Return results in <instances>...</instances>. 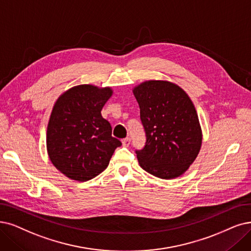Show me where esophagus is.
Here are the masks:
<instances>
[{
    "label": "esophagus",
    "instance_id": "esophagus-1",
    "mask_svg": "<svg viewBox=\"0 0 251 251\" xmlns=\"http://www.w3.org/2000/svg\"><path fill=\"white\" fill-rule=\"evenodd\" d=\"M129 142H131V139H129L128 137H126V138H125V139L122 140V143H123L124 146H128V145H129Z\"/></svg>",
    "mask_w": 251,
    "mask_h": 251
}]
</instances>
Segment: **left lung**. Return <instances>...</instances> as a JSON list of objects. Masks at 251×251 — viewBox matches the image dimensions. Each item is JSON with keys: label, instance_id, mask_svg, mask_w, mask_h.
<instances>
[{"label": "left lung", "instance_id": "left-lung-1", "mask_svg": "<svg viewBox=\"0 0 251 251\" xmlns=\"http://www.w3.org/2000/svg\"><path fill=\"white\" fill-rule=\"evenodd\" d=\"M133 94L146 134L143 149L136 150L140 167L162 179L183 175L197 158L203 134L196 108L179 85L147 80Z\"/></svg>", "mask_w": 251, "mask_h": 251}]
</instances>
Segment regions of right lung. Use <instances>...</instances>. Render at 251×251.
<instances>
[{
	"label": "right lung",
	"mask_w": 251,
	"mask_h": 251,
	"mask_svg": "<svg viewBox=\"0 0 251 251\" xmlns=\"http://www.w3.org/2000/svg\"><path fill=\"white\" fill-rule=\"evenodd\" d=\"M113 95L109 86L80 84L58 97L49 117L46 148L50 162L68 178L87 181L108 167L122 145L101 111Z\"/></svg>",
	"instance_id": "obj_1"
}]
</instances>
